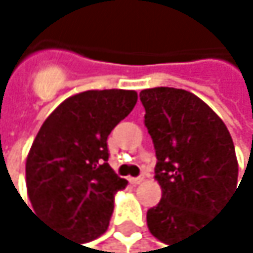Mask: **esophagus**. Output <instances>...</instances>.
I'll return each instance as SVG.
<instances>
[{"mask_svg":"<svg viewBox=\"0 0 253 253\" xmlns=\"http://www.w3.org/2000/svg\"><path fill=\"white\" fill-rule=\"evenodd\" d=\"M144 174H139V176H136V177H129V182L130 183H133V185H139L141 182H144Z\"/></svg>","mask_w":253,"mask_h":253,"instance_id":"1","label":"esophagus"}]
</instances>
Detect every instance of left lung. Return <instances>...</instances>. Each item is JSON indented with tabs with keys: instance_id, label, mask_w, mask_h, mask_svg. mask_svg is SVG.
<instances>
[{
	"instance_id": "8db88e82",
	"label": "left lung",
	"mask_w": 253,
	"mask_h": 253,
	"mask_svg": "<svg viewBox=\"0 0 253 253\" xmlns=\"http://www.w3.org/2000/svg\"><path fill=\"white\" fill-rule=\"evenodd\" d=\"M139 100L162 188L161 202L147 211V226L171 246L207 226L238 190L235 147L225 123L185 89H144Z\"/></svg>"
}]
</instances>
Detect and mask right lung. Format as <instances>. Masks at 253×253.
<instances>
[{"label":"right lung","instance_id":"1","mask_svg":"<svg viewBox=\"0 0 253 253\" xmlns=\"http://www.w3.org/2000/svg\"><path fill=\"white\" fill-rule=\"evenodd\" d=\"M136 100L135 91H84L66 98L38 132L25 164L28 199L62 235L84 243L108 229L114 196L127 185L108 162V136Z\"/></svg>","mask_w":253,"mask_h":253}]
</instances>
